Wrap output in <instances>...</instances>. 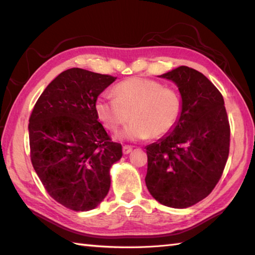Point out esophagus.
Instances as JSON below:
<instances>
[{"label":"esophagus","mask_w":255,"mask_h":255,"mask_svg":"<svg viewBox=\"0 0 255 255\" xmlns=\"http://www.w3.org/2000/svg\"><path fill=\"white\" fill-rule=\"evenodd\" d=\"M132 150V147L131 146H129V145H125L124 147H123V153L125 154V155H127V154H129Z\"/></svg>","instance_id":"esophagus-1"}]
</instances>
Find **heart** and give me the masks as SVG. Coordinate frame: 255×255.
Wrapping results in <instances>:
<instances>
[{
  "label": "heart",
  "instance_id": "b5f03b06",
  "mask_svg": "<svg viewBox=\"0 0 255 255\" xmlns=\"http://www.w3.org/2000/svg\"><path fill=\"white\" fill-rule=\"evenodd\" d=\"M112 94L115 98H98L94 111L111 131L126 124L129 117L132 119L117 135L119 139L133 141L166 135L179 122L182 111L179 93L153 80L128 79L116 85Z\"/></svg>",
  "mask_w": 255,
  "mask_h": 255
}]
</instances>
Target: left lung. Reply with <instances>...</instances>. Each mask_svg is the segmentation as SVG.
Masks as SVG:
<instances>
[{
  "label": "left lung",
  "instance_id": "left-lung-1",
  "mask_svg": "<svg viewBox=\"0 0 255 255\" xmlns=\"http://www.w3.org/2000/svg\"><path fill=\"white\" fill-rule=\"evenodd\" d=\"M158 77L178 86L182 101L172 130L146 146L145 182L155 200L188 208L213 191L230 153V124L217 88L193 68L179 66Z\"/></svg>",
  "mask_w": 255,
  "mask_h": 255
}]
</instances>
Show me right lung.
Here are the masks:
<instances>
[{
    "mask_svg": "<svg viewBox=\"0 0 255 255\" xmlns=\"http://www.w3.org/2000/svg\"><path fill=\"white\" fill-rule=\"evenodd\" d=\"M117 77L83 68L64 71L47 85L29 119L31 163L49 196L74 211L94 209L110 189V169L123 156L94 111Z\"/></svg>",
    "mask_w": 255,
    "mask_h": 255,
    "instance_id": "1",
    "label": "right lung"
}]
</instances>
